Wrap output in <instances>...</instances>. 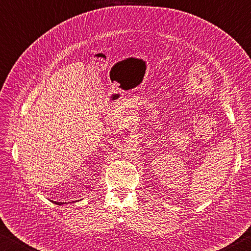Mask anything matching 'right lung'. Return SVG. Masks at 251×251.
<instances>
[{
    "instance_id": "obj_1",
    "label": "right lung",
    "mask_w": 251,
    "mask_h": 251,
    "mask_svg": "<svg viewBox=\"0 0 251 251\" xmlns=\"http://www.w3.org/2000/svg\"><path fill=\"white\" fill-rule=\"evenodd\" d=\"M52 203H54V204H56V205H64L65 203H59V201H52Z\"/></svg>"
}]
</instances>
